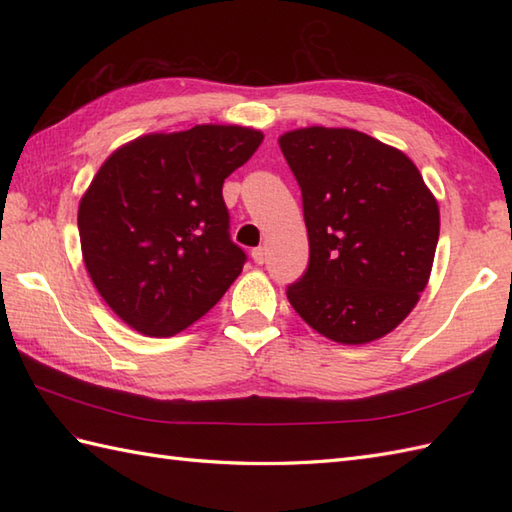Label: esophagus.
<instances>
[{"label":"esophagus","instance_id":"1","mask_svg":"<svg viewBox=\"0 0 512 512\" xmlns=\"http://www.w3.org/2000/svg\"><path fill=\"white\" fill-rule=\"evenodd\" d=\"M253 262L259 264V266H262V264L266 262V248H264V246H259V248L253 250Z\"/></svg>","mask_w":512,"mask_h":512}]
</instances>
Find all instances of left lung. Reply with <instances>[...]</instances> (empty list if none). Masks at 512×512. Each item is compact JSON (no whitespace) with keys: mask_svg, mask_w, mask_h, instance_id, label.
Returning a JSON list of instances; mask_svg holds the SVG:
<instances>
[{"mask_svg":"<svg viewBox=\"0 0 512 512\" xmlns=\"http://www.w3.org/2000/svg\"><path fill=\"white\" fill-rule=\"evenodd\" d=\"M303 198L310 264L286 295L312 330L363 345L396 330L427 288L436 195L400 149L347 127L279 136Z\"/></svg>","mask_w":512,"mask_h":512,"instance_id":"obj_1","label":"left lung"}]
</instances>
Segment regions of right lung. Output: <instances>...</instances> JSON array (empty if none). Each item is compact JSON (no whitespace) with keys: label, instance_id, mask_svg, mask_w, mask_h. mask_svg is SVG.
Here are the masks:
<instances>
[{"label":"right lung","instance_id":"add662e5","mask_svg":"<svg viewBox=\"0 0 512 512\" xmlns=\"http://www.w3.org/2000/svg\"><path fill=\"white\" fill-rule=\"evenodd\" d=\"M262 140L242 125L145 134L96 171L79 202L81 253L94 288L129 328L187 330L242 273L222 184Z\"/></svg>","mask_w":512,"mask_h":512}]
</instances>
